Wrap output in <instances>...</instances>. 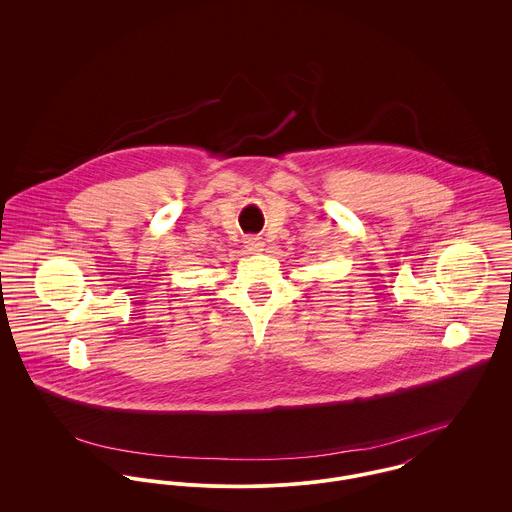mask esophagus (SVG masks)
<instances>
[{
  "label": "esophagus",
  "instance_id": "1",
  "mask_svg": "<svg viewBox=\"0 0 512 512\" xmlns=\"http://www.w3.org/2000/svg\"><path fill=\"white\" fill-rule=\"evenodd\" d=\"M244 248H246L248 252H262V250H264V242H262L260 236H248V238L244 240Z\"/></svg>",
  "mask_w": 512,
  "mask_h": 512
}]
</instances>
